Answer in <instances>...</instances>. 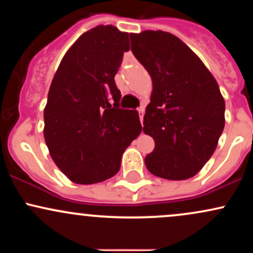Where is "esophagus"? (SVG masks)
<instances>
[{
	"instance_id": "34e87169",
	"label": "esophagus",
	"mask_w": 253,
	"mask_h": 253,
	"mask_svg": "<svg viewBox=\"0 0 253 253\" xmlns=\"http://www.w3.org/2000/svg\"><path fill=\"white\" fill-rule=\"evenodd\" d=\"M144 112H145L144 107H140V108L138 109V113H139V118H140V123H141V124H143V119H144Z\"/></svg>"
}]
</instances>
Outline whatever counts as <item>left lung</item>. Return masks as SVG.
Here are the masks:
<instances>
[{
    "label": "left lung",
    "instance_id": "obj_1",
    "mask_svg": "<svg viewBox=\"0 0 253 253\" xmlns=\"http://www.w3.org/2000/svg\"><path fill=\"white\" fill-rule=\"evenodd\" d=\"M132 52L152 78L144 133L155 140L145 157L152 175L195 176L210 161L225 127V101L215 78L181 39L163 31L130 33Z\"/></svg>",
    "mask_w": 253,
    "mask_h": 253
}]
</instances>
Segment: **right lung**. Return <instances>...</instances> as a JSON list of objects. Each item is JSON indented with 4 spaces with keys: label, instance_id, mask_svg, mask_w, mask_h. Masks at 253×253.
I'll return each mask as SVG.
<instances>
[{
    "label": "right lung",
    "instance_id": "right-lung-1",
    "mask_svg": "<svg viewBox=\"0 0 253 253\" xmlns=\"http://www.w3.org/2000/svg\"><path fill=\"white\" fill-rule=\"evenodd\" d=\"M128 50V33L96 26L69 48L52 80L43 136L54 163L77 184L117 175L125 150L141 132L138 112L119 107L114 81Z\"/></svg>",
    "mask_w": 253,
    "mask_h": 253
}]
</instances>
